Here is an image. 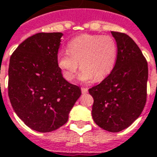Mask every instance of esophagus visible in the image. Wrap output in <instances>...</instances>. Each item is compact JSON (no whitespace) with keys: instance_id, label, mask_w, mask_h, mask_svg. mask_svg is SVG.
<instances>
[{"instance_id":"1","label":"esophagus","mask_w":157,"mask_h":157,"mask_svg":"<svg viewBox=\"0 0 157 157\" xmlns=\"http://www.w3.org/2000/svg\"><path fill=\"white\" fill-rule=\"evenodd\" d=\"M81 91H82V93H87V92H88V88L82 87V88H81Z\"/></svg>"}]
</instances>
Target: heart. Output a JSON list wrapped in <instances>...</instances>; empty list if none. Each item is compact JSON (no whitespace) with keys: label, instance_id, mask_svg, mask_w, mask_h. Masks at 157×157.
I'll list each match as a JSON object with an SVG mask.
<instances>
[{"label":"heart","instance_id":"1","mask_svg":"<svg viewBox=\"0 0 157 157\" xmlns=\"http://www.w3.org/2000/svg\"><path fill=\"white\" fill-rule=\"evenodd\" d=\"M117 46L109 35L82 34L68 43L67 51L57 56V64L63 77L71 81L80 65L78 79L81 82L103 80L116 65Z\"/></svg>","mask_w":157,"mask_h":157}]
</instances>
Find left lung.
<instances>
[{
	"mask_svg": "<svg viewBox=\"0 0 157 157\" xmlns=\"http://www.w3.org/2000/svg\"><path fill=\"white\" fill-rule=\"evenodd\" d=\"M111 34L117 46L116 65L89 93L94 99V122L107 131L119 132L132 124L144 108L149 71L142 51L130 36L118 32Z\"/></svg>",
	"mask_w": 157,
	"mask_h": 157,
	"instance_id": "obj_1",
	"label": "left lung"
}]
</instances>
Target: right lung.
Instances as JSON below:
<instances>
[{"instance_id":"1","label":"right lung","mask_w":157,"mask_h":157,"mask_svg":"<svg viewBox=\"0 0 157 157\" xmlns=\"http://www.w3.org/2000/svg\"><path fill=\"white\" fill-rule=\"evenodd\" d=\"M62 33H39L19 45L10 57L8 97L24 124L51 132L68 120L80 88L62 76L57 64Z\"/></svg>"}]
</instances>
